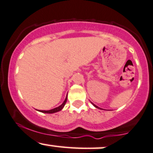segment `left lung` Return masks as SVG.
I'll return each instance as SVG.
<instances>
[{
	"label": "left lung",
	"mask_w": 153,
	"mask_h": 153,
	"mask_svg": "<svg viewBox=\"0 0 153 153\" xmlns=\"http://www.w3.org/2000/svg\"><path fill=\"white\" fill-rule=\"evenodd\" d=\"M93 105H94V107H97V108H99V107H97V106H96V105H94V104H93Z\"/></svg>",
	"instance_id": "1"
}]
</instances>
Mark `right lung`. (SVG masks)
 I'll use <instances>...</instances> for the list:
<instances>
[{
	"instance_id": "add662e5",
	"label": "right lung",
	"mask_w": 153,
	"mask_h": 153,
	"mask_svg": "<svg viewBox=\"0 0 153 153\" xmlns=\"http://www.w3.org/2000/svg\"><path fill=\"white\" fill-rule=\"evenodd\" d=\"M66 100H67V96H66V97L65 99V100H64V102H63L62 105H61L59 107H56V108H54L53 109H51V110H48V111H45V110H40V112H44V113H49V114H51V113H54V112H59V111L62 110L63 107H64V105H65L66 102Z\"/></svg>"
}]
</instances>
